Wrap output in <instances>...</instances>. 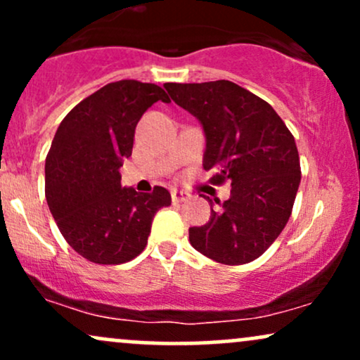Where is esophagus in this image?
<instances>
[{
	"label": "esophagus",
	"instance_id": "esophagus-1",
	"mask_svg": "<svg viewBox=\"0 0 360 360\" xmlns=\"http://www.w3.org/2000/svg\"><path fill=\"white\" fill-rule=\"evenodd\" d=\"M171 198H172V203H183V201L188 200V194L184 191H179V189H172Z\"/></svg>",
	"mask_w": 360,
	"mask_h": 360
}]
</instances>
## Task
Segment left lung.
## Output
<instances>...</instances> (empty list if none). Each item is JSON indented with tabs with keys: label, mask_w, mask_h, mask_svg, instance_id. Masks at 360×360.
Listing matches in <instances>:
<instances>
[{
	"label": "left lung",
	"mask_w": 360,
	"mask_h": 360,
	"mask_svg": "<svg viewBox=\"0 0 360 360\" xmlns=\"http://www.w3.org/2000/svg\"><path fill=\"white\" fill-rule=\"evenodd\" d=\"M176 105L203 127V167L213 184L230 179V198L201 226L189 229V242L217 262L237 266L257 259L291 217L301 181L295 137L274 108L232 81L166 82Z\"/></svg>",
	"instance_id": "left-lung-1"
}]
</instances>
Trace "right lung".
I'll return each mask as SVG.
<instances>
[{"mask_svg":"<svg viewBox=\"0 0 360 360\" xmlns=\"http://www.w3.org/2000/svg\"><path fill=\"white\" fill-rule=\"evenodd\" d=\"M160 86L122 79L82 100L60 122L45 159V198L60 233L94 264H123L146 249L154 214L171 205L166 188H123L120 167L131 155L135 127Z\"/></svg>","mask_w":360,"mask_h":360,"instance_id":"right-lung-1","label":"right lung"}]
</instances>
